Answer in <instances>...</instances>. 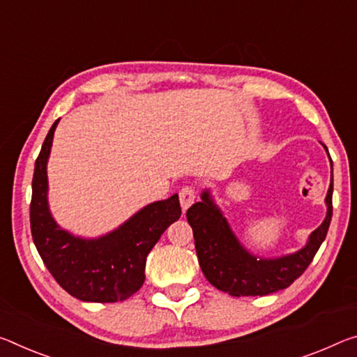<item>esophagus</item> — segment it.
<instances>
[{"instance_id":"esophagus-1","label":"esophagus","mask_w":357,"mask_h":357,"mask_svg":"<svg viewBox=\"0 0 357 357\" xmlns=\"http://www.w3.org/2000/svg\"><path fill=\"white\" fill-rule=\"evenodd\" d=\"M179 202H181V208H183V211H185V209L195 202V189L190 188V185H185V188L181 189Z\"/></svg>"}]
</instances>
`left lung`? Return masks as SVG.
I'll list each match as a JSON object with an SVG mask.
<instances>
[{"mask_svg": "<svg viewBox=\"0 0 357 357\" xmlns=\"http://www.w3.org/2000/svg\"><path fill=\"white\" fill-rule=\"evenodd\" d=\"M324 149L329 154L326 146ZM329 160L332 167L331 155ZM332 192L333 178L326 195V218L311 231L307 245L286 256L260 257L241 245L214 202L211 190L205 189L202 200L194 203L185 214L194 231L203 275L214 287L234 297L268 296L289 287L307 270L326 238L332 219Z\"/></svg>", "mask_w": 357, "mask_h": 357, "instance_id": "left-lung-1", "label": "left lung"}]
</instances>
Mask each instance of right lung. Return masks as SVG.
<instances>
[{
	"instance_id": "1",
	"label": "right lung",
	"mask_w": 357,
	"mask_h": 357,
	"mask_svg": "<svg viewBox=\"0 0 357 357\" xmlns=\"http://www.w3.org/2000/svg\"><path fill=\"white\" fill-rule=\"evenodd\" d=\"M59 121L50 127L35 163L30 205L33 241L50 275L73 297L82 302H122L143 286L146 257L168 225L179 219L178 194L149 203L98 238L61 229L47 199V160Z\"/></svg>"
}]
</instances>
